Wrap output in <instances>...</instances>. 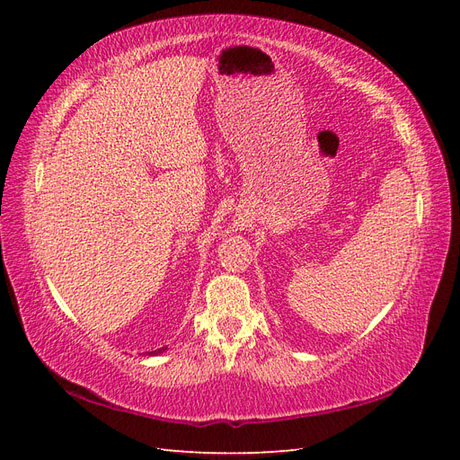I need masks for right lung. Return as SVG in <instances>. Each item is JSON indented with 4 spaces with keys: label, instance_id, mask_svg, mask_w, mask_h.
<instances>
[{
    "label": "right lung",
    "instance_id": "right-lung-1",
    "mask_svg": "<svg viewBox=\"0 0 460 460\" xmlns=\"http://www.w3.org/2000/svg\"><path fill=\"white\" fill-rule=\"evenodd\" d=\"M164 351H166V345H164V347H161V349H155V351L147 353V355H161V353H164Z\"/></svg>",
    "mask_w": 460,
    "mask_h": 460
}]
</instances>
